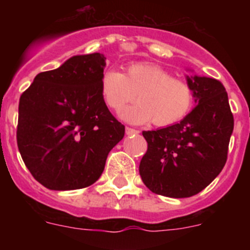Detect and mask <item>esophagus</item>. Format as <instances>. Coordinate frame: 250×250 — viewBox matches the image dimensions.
<instances>
[{"mask_svg":"<svg viewBox=\"0 0 250 250\" xmlns=\"http://www.w3.org/2000/svg\"><path fill=\"white\" fill-rule=\"evenodd\" d=\"M125 132H126V135H138L139 132V130H136V129H132V127H126V129H125Z\"/></svg>","mask_w":250,"mask_h":250,"instance_id":"34e87169","label":"esophagus"}]
</instances>
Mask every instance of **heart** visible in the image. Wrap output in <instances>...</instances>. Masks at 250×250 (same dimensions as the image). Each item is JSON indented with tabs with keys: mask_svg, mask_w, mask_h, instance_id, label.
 Wrapping results in <instances>:
<instances>
[{
	"mask_svg": "<svg viewBox=\"0 0 250 250\" xmlns=\"http://www.w3.org/2000/svg\"><path fill=\"white\" fill-rule=\"evenodd\" d=\"M100 92L104 103L114 111H120L138 95L139 103L120 112L123 120L136 125L150 120L158 126L173 125L189 114L194 104L189 83L149 62L131 63L125 74L106 70L101 75Z\"/></svg>",
	"mask_w": 250,
	"mask_h": 250,
	"instance_id": "obj_1",
	"label": "heart"
}]
</instances>
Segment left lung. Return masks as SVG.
<instances>
[{"instance_id":"1","label":"left lung","mask_w":250,"mask_h":250,"mask_svg":"<svg viewBox=\"0 0 250 250\" xmlns=\"http://www.w3.org/2000/svg\"><path fill=\"white\" fill-rule=\"evenodd\" d=\"M196 106L180 123L143 131L147 151L139 173L152 193L189 198L208 187L227 163L234 119L220 81L187 76Z\"/></svg>"}]
</instances>
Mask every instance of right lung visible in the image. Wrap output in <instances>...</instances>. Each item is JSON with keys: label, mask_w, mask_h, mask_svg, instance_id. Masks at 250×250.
Segmentation results:
<instances>
[{"label": "right lung", "mask_w": 250, "mask_h": 250, "mask_svg": "<svg viewBox=\"0 0 250 250\" xmlns=\"http://www.w3.org/2000/svg\"><path fill=\"white\" fill-rule=\"evenodd\" d=\"M106 57L95 52L70 57L40 72L20 98L17 145L37 182L51 190H75L101 176L110 150L125 126L100 92Z\"/></svg>", "instance_id": "obj_1"}]
</instances>
